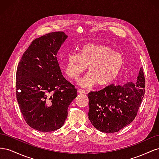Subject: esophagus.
Masks as SVG:
<instances>
[{
	"label": "esophagus",
	"mask_w": 159,
	"mask_h": 159,
	"mask_svg": "<svg viewBox=\"0 0 159 159\" xmlns=\"http://www.w3.org/2000/svg\"><path fill=\"white\" fill-rule=\"evenodd\" d=\"M78 91L79 93H81H81H86L85 91L84 90H83V89H79Z\"/></svg>",
	"instance_id": "34e87169"
}]
</instances>
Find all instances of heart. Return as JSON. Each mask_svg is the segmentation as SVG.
I'll use <instances>...</instances> for the list:
<instances>
[{
  "label": "heart",
  "mask_w": 159,
  "mask_h": 159,
  "mask_svg": "<svg viewBox=\"0 0 159 159\" xmlns=\"http://www.w3.org/2000/svg\"><path fill=\"white\" fill-rule=\"evenodd\" d=\"M123 66L122 56L110 47L87 44L81 47L78 54L68 55L65 71L69 78L75 80L88 67L89 73L78 83L84 88H90L96 84L99 86L109 85L117 78Z\"/></svg>",
  "instance_id": "obj_1"
}]
</instances>
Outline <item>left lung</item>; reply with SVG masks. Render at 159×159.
I'll return each instance as SVG.
<instances>
[{
  "mask_svg": "<svg viewBox=\"0 0 159 159\" xmlns=\"http://www.w3.org/2000/svg\"><path fill=\"white\" fill-rule=\"evenodd\" d=\"M145 76L140 68L135 84H111L88 94L90 122L99 131H119L135 118L145 95Z\"/></svg>",
  "mask_w": 159,
  "mask_h": 159,
  "instance_id": "left-lung-1",
  "label": "left lung"
}]
</instances>
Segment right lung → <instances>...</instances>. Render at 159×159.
Instances as JSON below:
<instances>
[{"mask_svg":"<svg viewBox=\"0 0 159 159\" xmlns=\"http://www.w3.org/2000/svg\"><path fill=\"white\" fill-rule=\"evenodd\" d=\"M67 38L63 32H54L36 38L18 63L19 107L28 125L41 132L63 126L69 105L77 97V89L61 74L56 57Z\"/></svg>","mask_w":159,"mask_h":159,"instance_id":"right-lung-1","label":"right lung"}]
</instances>
